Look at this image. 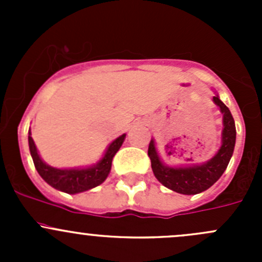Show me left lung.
<instances>
[{
	"mask_svg": "<svg viewBox=\"0 0 262 262\" xmlns=\"http://www.w3.org/2000/svg\"><path fill=\"white\" fill-rule=\"evenodd\" d=\"M213 101L219 106L223 114V130H222V146L212 160L203 165L187 166V167H170L163 165L156 149L155 141L149 142L148 156L150 158L153 173L156 179L172 191L184 195H195L209 189L219 180L228 166L233 155L236 144V125L233 116L228 107L221 101L218 95L213 96Z\"/></svg>",
	"mask_w": 262,
	"mask_h": 262,
	"instance_id": "obj_1",
	"label": "left lung"
}]
</instances>
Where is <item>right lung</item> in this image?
Masks as SVG:
<instances>
[{
	"label": "right lung",
	"instance_id": "obj_1",
	"mask_svg": "<svg viewBox=\"0 0 262 262\" xmlns=\"http://www.w3.org/2000/svg\"><path fill=\"white\" fill-rule=\"evenodd\" d=\"M124 139H125V134L116 138L106 149L104 157L96 165L86 168H68V170L64 168L63 170V168H55L47 165L39 156L35 143L31 138V133H29V148H30V155L33 157L36 171L44 181L48 182L54 189L60 190L63 192L77 194V192L96 187L97 185L102 184L106 180L107 175L112 170L113 158L123 144Z\"/></svg>",
	"mask_w": 262,
	"mask_h": 262
}]
</instances>
